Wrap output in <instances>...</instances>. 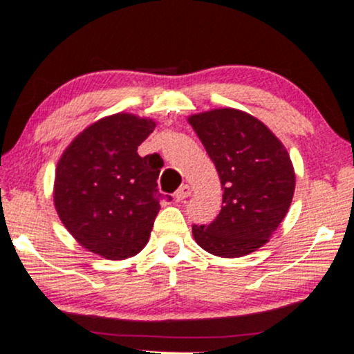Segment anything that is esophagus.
I'll return each mask as SVG.
<instances>
[{"label": "esophagus", "instance_id": "esophagus-1", "mask_svg": "<svg viewBox=\"0 0 354 354\" xmlns=\"http://www.w3.org/2000/svg\"><path fill=\"white\" fill-rule=\"evenodd\" d=\"M191 196V187L187 185H183L180 189H178L176 192H174V199L178 201V203H183L186 198H189Z\"/></svg>", "mask_w": 354, "mask_h": 354}]
</instances>
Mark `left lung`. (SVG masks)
<instances>
[{"label": "left lung", "instance_id": "obj_1", "mask_svg": "<svg viewBox=\"0 0 354 354\" xmlns=\"http://www.w3.org/2000/svg\"><path fill=\"white\" fill-rule=\"evenodd\" d=\"M216 165L222 209L209 225H192L196 243L222 258L257 252L283 222L292 203L296 173L281 140L261 120L223 107L189 115Z\"/></svg>", "mask_w": 354, "mask_h": 354}]
</instances>
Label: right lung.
<instances>
[{
  "label": "right lung",
  "mask_w": 354,
  "mask_h": 354,
  "mask_svg": "<svg viewBox=\"0 0 354 354\" xmlns=\"http://www.w3.org/2000/svg\"><path fill=\"white\" fill-rule=\"evenodd\" d=\"M155 125L133 114L107 115L75 137L58 160L57 214L88 252L125 259L149 241L160 210L156 180L162 165L137 149Z\"/></svg>",
  "instance_id": "add662e5"
}]
</instances>
